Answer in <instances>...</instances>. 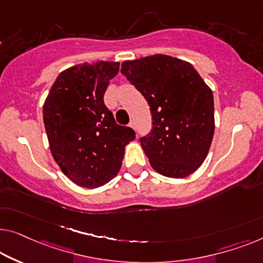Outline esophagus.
<instances>
[{"label":"esophagus","mask_w":263,"mask_h":263,"mask_svg":"<svg viewBox=\"0 0 263 263\" xmlns=\"http://www.w3.org/2000/svg\"><path fill=\"white\" fill-rule=\"evenodd\" d=\"M130 127H132L133 130L136 131V124H135V121H131V123H130Z\"/></svg>","instance_id":"34e87169"}]
</instances>
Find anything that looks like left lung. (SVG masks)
Segmentation results:
<instances>
[{"label": "left lung", "instance_id": "8db88e82", "mask_svg": "<svg viewBox=\"0 0 263 263\" xmlns=\"http://www.w3.org/2000/svg\"><path fill=\"white\" fill-rule=\"evenodd\" d=\"M121 73L151 109L152 130L140 138L151 166L166 177H187L213 140V91L190 62L164 54L124 61Z\"/></svg>", "mask_w": 263, "mask_h": 263}]
</instances>
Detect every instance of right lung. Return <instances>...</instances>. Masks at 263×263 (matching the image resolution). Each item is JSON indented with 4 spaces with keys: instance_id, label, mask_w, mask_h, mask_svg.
Wrapping results in <instances>:
<instances>
[{
    "instance_id": "add662e5",
    "label": "right lung",
    "mask_w": 263,
    "mask_h": 263,
    "mask_svg": "<svg viewBox=\"0 0 263 263\" xmlns=\"http://www.w3.org/2000/svg\"><path fill=\"white\" fill-rule=\"evenodd\" d=\"M119 62L80 64L59 74L44 104V123L50 152L62 172L77 185L94 189L116 177L125 146L136 138L116 123L105 106L109 80Z\"/></svg>"
}]
</instances>
